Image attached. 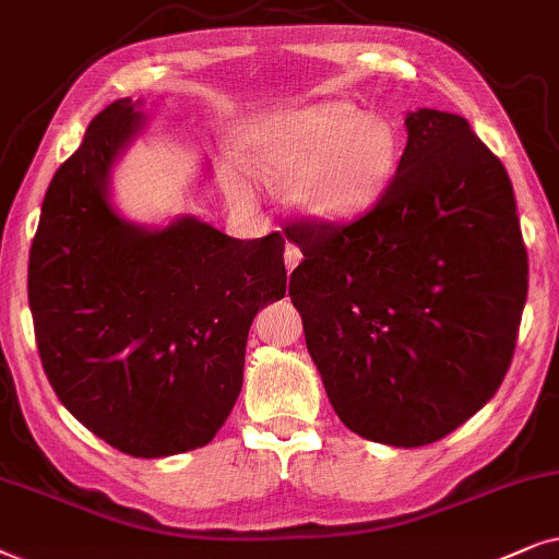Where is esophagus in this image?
<instances>
[{"mask_svg":"<svg viewBox=\"0 0 559 559\" xmlns=\"http://www.w3.org/2000/svg\"><path fill=\"white\" fill-rule=\"evenodd\" d=\"M284 260H286L288 271H294V267L299 265V260H301V250L296 248V245L288 242V245H286V252H284Z\"/></svg>","mask_w":559,"mask_h":559,"instance_id":"esophagus-1","label":"esophagus"}]
</instances>
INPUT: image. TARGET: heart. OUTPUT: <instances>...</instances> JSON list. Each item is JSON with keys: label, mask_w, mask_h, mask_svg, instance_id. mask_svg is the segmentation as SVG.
<instances>
[{"label": "heart", "mask_w": 559, "mask_h": 559, "mask_svg": "<svg viewBox=\"0 0 559 559\" xmlns=\"http://www.w3.org/2000/svg\"><path fill=\"white\" fill-rule=\"evenodd\" d=\"M242 151L260 176L286 178V202L322 222L373 210L404 158V132L347 99H322L252 119ZM248 197V186L233 181Z\"/></svg>", "instance_id": "heart-1"}]
</instances>
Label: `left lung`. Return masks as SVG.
Listing matches in <instances>:
<instances>
[{"label":"left lung","mask_w":559,"mask_h":559,"mask_svg":"<svg viewBox=\"0 0 559 559\" xmlns=\"http://www.w3.org/2000/svg\"><path fill=\"white\" fill-rule=\"evenodd\" d=\"M389 191L353 222L294 219L288 292L334 412L393 448L448 437L493 399L530 260L503 163L465 117L406 115Z\"/></svg>","instance_id":"8db88e82"}]
</instances>
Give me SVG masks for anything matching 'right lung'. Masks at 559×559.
I'll return each mask as SVG.
<instances>
[{
    "label": "right lung",
    "instance_id": "add662e5",
    "mask_svg": "<svg viewBox=\"0 0 559 559\" xmlns=\"http://www.w3.org/2000/svg\"><path fill=\"white\" fill-rule=\"evenodd\" d=\"M140 128V102H111L56 170L27 296L61 404L124 455L168 457L204 448L233 412L252 319L286 294V240H235L193 217L124 222L109 168Z\"/></svg>",
    "mask_w": 559,
    "mask_h": 559
}]
</instances>
